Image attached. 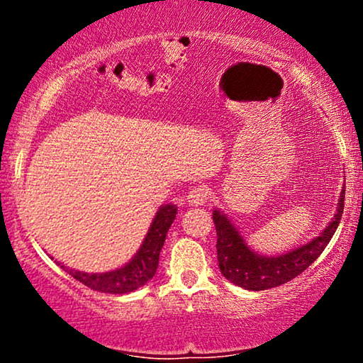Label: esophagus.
<instances>
[{
  "instance_id": "1",
  "label": "esophagus",
  "mask_w": 363,
  "mask_h": 363,
  "mask_svg": "<svg viewBox=\"0 0 363 363\" xmlns=\"http://www.w3.org/2000/svg\"><path fill=\"white\" fill-rule=\"evenodd\" d=\"M208 198H210V193L203 186H196L187 193V203L191 206H203L208 201Z\"/></svg>"
}]
</instances>
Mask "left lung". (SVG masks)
I'll list each match as a JSON object with an SVG mask.
<instances>
[{"instance_id": "8db88e82", "label": "left lung", "mask_w": 363, "mask_h": 363, "mask_svg": "<svg viewBox=\"0 0 363 363\" xmlns=\"http://www.w3.org/2000/svg\"><path fill=\"white\" fill-rule=\"evenodd\" d=\"M345 205V187L340 194L335 218L311 242L295 247L280 256H261L254 252L228 216L220 210L213 211L216 228V254L220 272L228 281L245 290H268L294 280L320 256L324 247L338 228Z\"/></svg>"}]
</instances>
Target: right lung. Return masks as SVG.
<instances>
[{
  "instance_id": "add662e5",
  "label": "right lung",
  "mask_w": 363,
  "mask_h": 363,
  "mask_svg": "<svg viewBox=\"0 0 363 363\" xmlns=\"http://www.w3.org/2000/svg\"><path fill=\"white\" fill-rule=\"evenodd\" d=\"M177 206L176 205H164L158 208L155 218L148 228V234L145 237L143 244L135 254L131 261L126 262L114 272L107 273H83L78 269H69L66 266L61 268L68 272L74 280H78L83 285H86L91 290L102 291V294H129L133 290H138L148 280L155 277L158 268V257L164 247L165 237L176 220Z\"/></svg>"
}]
</instances>
